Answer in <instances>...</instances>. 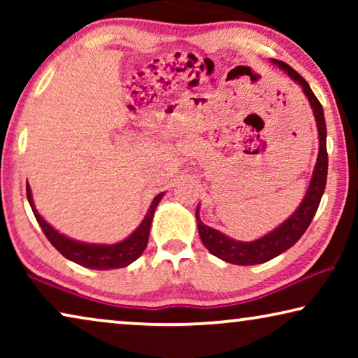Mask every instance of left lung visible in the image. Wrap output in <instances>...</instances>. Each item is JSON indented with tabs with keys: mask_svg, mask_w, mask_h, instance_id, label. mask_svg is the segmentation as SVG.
Listing matches in <instances>:
<instances>
[{
	"mask_svg": "<svg viewBox=\"0 0 358 358\" xmlns=\"http://www.w3.org/2000/svg\"><path fill=\"white\" fill-rule=\"evenodd\" d=\"M275 65H278L282 70L288 73V76L293 81L303 87L305 94L310 101L316 117L317 125V135H320V153H317V161L315 166V173H313L310 187L308 192L300 203V207L285 223L273 229L272 233L266 234V236L256 239L251 243H241L234 241V239L224 236L218 229L210 228L205 224L199 217V208L195 212L197 217V227L199 234L202 239L203 246L208 249L213 256L227 261L229 264H236V266H256V264H262L271 261V259L277 257L278 254L285 252L290 249L298 239H300L305 231L310 227L313 217H315L317 207H320L321 197L326 189V179H327V148H326V120H324V110H322L321 102L317 101L315 92L311 91L310 85H308L305 78L293 70L290 65L285 62L272 60Z\"/></svg>",
	"mask_w": 358,
	"mask_h": 358,
	"instance_id": "left-lung-1",
	"label": "left lung"
}]
</instances>
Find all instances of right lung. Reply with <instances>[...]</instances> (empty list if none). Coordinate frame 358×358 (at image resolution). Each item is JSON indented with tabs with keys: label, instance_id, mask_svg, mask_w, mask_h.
<instances>
[{
	"label": "right lung",
	"instance_id": "right-lung-1",
	"mask_svg": "<svg viewBox=\"0 0 358 358\" xmlns=\"http://www.w3.org/2000/svg\"><path fill=\"white\" fill-rule=\"evenodd\" d=\"M27 200L31 203V208L34 215H36L37 223L41 224L43 234H45L48 241L52 243V246L57 249L62 256H65L70 261L80 264L83 267L94 268V271H109V268H122L127 267L129 264L136 261L141 256V252L145 251L146 244H148L150 236V228H151V220H153L155 210L158 207L159 200L163 199L164 192H161L153 199V202L150 205L148 213L143 218V222L134 233L130 234L125 241L112 244V246H106V244H86L75 241L63 236L62 233H58L55 228H52L45 220H43L38 212L34 207L31 187L27 184Z\"/></svg>",
	"mask_w": 358,
	"mask_h": 358
}]
</instances>
